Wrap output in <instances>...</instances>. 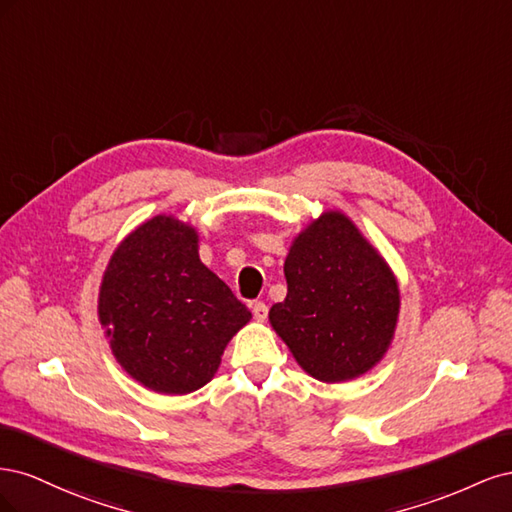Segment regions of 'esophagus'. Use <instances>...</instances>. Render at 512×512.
Masks as SVG:
<instances>
[{
  "label": "esophagus",
  "mask_w": 512,
  "mask_h": 512,
  "mask_svg": "<svg viewBox=\"0 0 512 512\" xmlns=\"http://www.w3.org/2000/svg\"><path fill=\"white\" fill-rule=\"evenodd\" d=\"M252 314H254V318H256L258 322L265 320L267 314H269L267 303H265V301H254V303H252Z\"/></svg>",
  "instance_id": "1"
}]
</instances>
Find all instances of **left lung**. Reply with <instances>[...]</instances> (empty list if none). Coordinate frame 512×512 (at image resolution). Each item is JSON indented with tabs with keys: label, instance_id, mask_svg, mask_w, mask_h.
Wrapping results in <instances>:
<instances>
[{
	"label": "left lung",
	"instance_id": "1",
	"mask_svg": "<svg viewBox=\"0 0 512 512\" xmlns=\"http://www.w3.org/2000/svg\"><path fill=\"white\" fill-rule=\"evenodd\" d=\"M288 294L269 320L297 363L322 382L365 374L389 348L399 288L386 262L342 213H322L286 256Z\"/></svg>",
	"mask_w": 512,
	"mask_h": 512
}]
</instances>
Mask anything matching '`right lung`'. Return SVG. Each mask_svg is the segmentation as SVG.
I'll list each match as a JSON object with an SVG mask.
<instances>
[{"instance_id":"obj_1","label":"right lung","mask_w":512,"mask_h":512,"mask_svg":"<svg viewBox=\"0 0 512 512\" xmlns=\"http://www.w3.org/2000/svg\"><path fill=\"white\" fill-rule=\"evenodd\" d=\"M100 322L121 367L166 395L205 386L252 314L198 258L192 226L158 215L123 241L108 262Z\"/></svg>"}]
</instances>
